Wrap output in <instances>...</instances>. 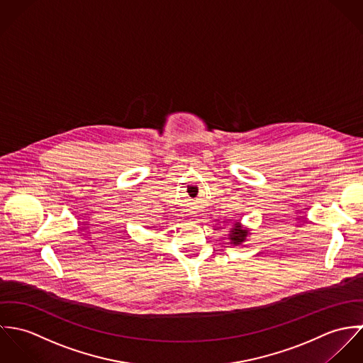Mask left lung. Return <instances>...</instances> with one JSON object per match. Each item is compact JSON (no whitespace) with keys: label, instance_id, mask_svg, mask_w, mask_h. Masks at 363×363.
Returning <instances> with one entry per match:
<instances>
[{"label":"left lung","instance_id":"1","mask_svg":"<svg viewBox=\"0 0 363 363\" xmlns=\"http://www.w3.org/2000/svg\"><path fill=\"white\" fill-rule=\"evenodd\" d=\"M249 235H250V229L246 228V226H243V225L240 223V220H235V223H233V226L230 228V232H229L230 245L239 246V245L245 243Z\"/></svg>","mask_w":363,"mask_h":363}]
</instances>
